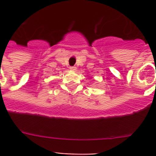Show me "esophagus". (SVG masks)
Wrapping results in <instances>:
<instances>
[{"label": "esophagus", "instance_id": "obj_1", "mask_svg": "<svg viewBox=\"0 0 156 156\" xmlns=\"http://www.w3.org/2000/svg\"><path fill=\"white\" fill-rule=\"evenodd\" d=\"M69 69H70L71 70H76L77 69H76V66H71V67H69Z\"/></svg>", "mask_w": 156, "mask_h": 156}]
</instances>
